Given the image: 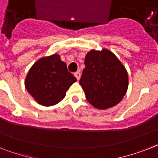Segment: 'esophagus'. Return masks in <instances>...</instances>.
<instances>
[{
    "mask_svg": "<svg viewBox=\"0 0 158 158\" xmlns=\"http://www.w3.org/2000/svg\"><path fill=\"white\" fill-rule=\"evenodd\" d=\"M75 78L77 79V80H79V79H80V73H79V71L75 72Z\"/></svg>",
    "mask_w": 158,
    "mask_h": 158,
    "instance_id": "1",
    "label": "esophagus"
}]
</instances>
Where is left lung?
Wrapping results in <instances>:
<instances>
[{"label": "left lung", "instance_id": "1", "mask_svg": "<svg viewBox=\"0 0 158 158\" xmlns=\"http://www.w3.org/2000/svg\"><path fill=\"white\" fill-rule=\"evenodd\" d=\"M79 80L86 99L95 108L108 109L119 104L128 87V72L112 51L92 50L84 60Z\"/></svg>", "mask_w": 158, "mask_h": 158}]
</instances>
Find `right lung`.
<instances>
[{
  "label": "right lung",
  "mask_w": 158,
  "mask_h": 158,
  "mask_svg": "<svg viewBox=\"0 0 158 158\" xmlns=\"http://www.w3.org/2000/svg\"><path fill=\"white\" fill-rule=\"evenodd\" d=\"M76 81L60 55L54 54L42 57L32 66L26 77L25 87L35 101L49 107L59 103Z\"/></svg>",
  "instance_id": "obj_1"
}]
</instances>
